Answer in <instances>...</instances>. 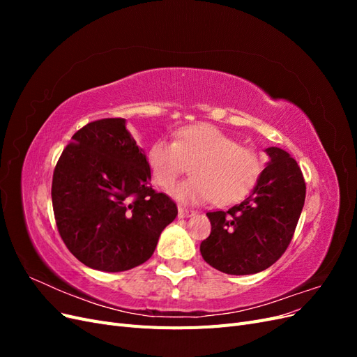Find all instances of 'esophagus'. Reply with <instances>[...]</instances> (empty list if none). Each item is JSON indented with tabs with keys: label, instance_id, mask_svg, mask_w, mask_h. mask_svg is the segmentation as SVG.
Here are the masks:
<instances>
[{
	"label": "esophagus",
	"instance_id": "34e87169",
	"mask_svg": "<svg viewBox=\"0 0 357 357\" xmlns=\"http://www.w3.org/2000/svg\"><path fill=\"white\" fill-rule=\"evenodd\" d=\"M197 211L195 210H190V208H185V207H178V218H189V215H193Z\"/></svg>",
	"mask_w": 357,
	"mask_h": 357
}]
</instances>
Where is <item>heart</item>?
Masks as SVG:
<instances>
[{
    "mask_svg": "<svg viewBox=\"0 0 357 357\" xmlns=\"http://www.w3.org/2000/svg\"><path fill=\"white\" fill-rule=\"evenodd\" d=\"M147 164L155 185L167 192L192 164L193 177L181 183L174 197L189 204L219 205L244 198L265 168L261 153L210 123L180 129L174 143L159 139L149 150Z\"/></svg>",
    "mask_w": 357,
    "mask_h": 357,
    "instance_id": "obj_1",
    "label": "heart"
}]
</instances>
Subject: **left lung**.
Listing matches in <instances>:
<instances>
[{
  "instance_id": "left-lung-1",
  "label": "left lung",
  "mask_w": 357,
  "mask_h": 357,
  "mask_svg": "<svg viewBox=\"0 0 357 357\" xmlns=\"http://www.w3.org/2000/svg\"><path fill=\"white\" fill-rule=\"evenodd\" d=\"M269 162L253 192L226 211L207 213L211 234L204 261L222 273L247 275L275 264L289 247L305 202V180L283 149L268 147Z\"/></svg>"
}]
</instances>
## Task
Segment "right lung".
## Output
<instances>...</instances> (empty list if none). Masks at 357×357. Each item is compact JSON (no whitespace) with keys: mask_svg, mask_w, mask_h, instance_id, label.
I'll return each instance as SVG.
<instances>
[{"mask_svg":"<svg viewBox=\"0 0 357 357\" xmlns=\"http://www.w3.org/2000/svg\"><path fill=\"white\" fill-rule=\"evenodd\" d=\"M52 204L68 250L105 273L149 261L178 213L150 186L146 155L122 117L100 119L73 135L53 171Z\"/></svg>","mask_w":357,"mask_h":357,"instance_id":"right-lung-1","label":"right lung"}]
</instances>
